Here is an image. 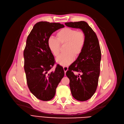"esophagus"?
I'll list each match as a JSON object with an SVG mask.
<instances>
[{"mask_svg":"<svg viewBox=\"0 0 124 124\" xmlns=\"http://www.w3.org/2000/svg\"><path fill=\"white\" fill-rule=\"evenodd\" d=\"M63 70H64L65 73V74H66V72H67V71L68 70V67H63Z\"/></svg>","mask_w":124,"mask_h":124,"instance_id":"1","label":"esophagus"}]
</instances>
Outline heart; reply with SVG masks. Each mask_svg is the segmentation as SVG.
<instances>
[{
  "instance_id": "b5f03b06",
  "label": "heart",
  "mask_w": 124,
  "mask_h": 124,
  "mask_svg": "<svg viewBox=\"0 0 124 124\" xmlns=\"http://www.w3.org/2000/svg\"><path fill=\"white\" fill-rule=\"evenodd\" d=\"M57 39L53 37L47 40V46L54 56H57L61 50V44L65 45V53L61 54L56 61L62 66L72 63L74 57H78L83 51L86 42V36L82 31L68 27L63 28L56 33Z\"/></svg>"
}]
</instances>
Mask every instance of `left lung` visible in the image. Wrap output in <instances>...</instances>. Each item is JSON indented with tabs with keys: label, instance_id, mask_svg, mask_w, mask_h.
<instances>
[{
	"label": "left lung",
	"instance_id": "left-lung-1",
	"mask_svg": "<svg viewBox=\"0 0 124 124\" xmlns=\"http://www.w3.org/2000/svg\"><path fill=\"white\" fill-rule=\"evenodd\" d=\"M69 27L80 28L86 36V42L82 53L71 64L66 72L70 80V88L73 98L78 101L88 100L94 94L100 74L101 50L95 32L84 21L68 22ZM73 72L81 74L74 75Z\"/></svg>",
	"mask_w": 124,
	"mask_h": 124
}]
</instances>
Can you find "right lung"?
<instances>
[{
	"mask_svg": "<svg viewBox=\"0 0 124 124\" xmlns=\"http://www.w3.org/2000/svg\"><path fill=\"white\" fill-rule=\"evenodd\" d=\"M65 26L58 23L39 22L29 34L24 51V70L30 91L36 98L48 101L53 98L56 89L65 75L62 67L55 63L47 40L57 30Z\"/></svg>",
	"mask_w": 124,
	"mask_h": 124,
	"instance_id": "1",
	"label": "right lung"
}]
</instances>
